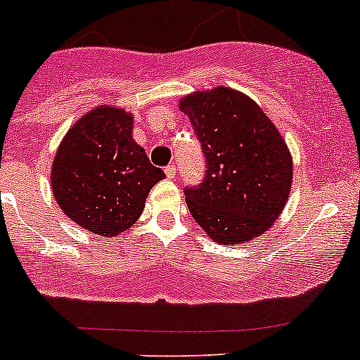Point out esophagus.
<instances>
[{
  "mask_svg": "<svg viewBox=\"0 0 360 360\" xmlns=\"http://www.w3.org/2000/svg\"><path fill=\"white\" fill-rule=\"evenodd\" d=\"M176 174H177V167L176 165H167L165 167V176L169 177V179L176 177Z\"/></svg>",
  "mask_w": 360,
  "mask_h": 360,
  "instance_id": "obj_1",
  "label": "esophagus"
}]
</instances>
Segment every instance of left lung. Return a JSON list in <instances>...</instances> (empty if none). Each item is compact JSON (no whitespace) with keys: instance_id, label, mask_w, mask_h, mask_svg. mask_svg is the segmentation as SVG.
<instances>
[{"instance_id":"8db88e82","label":"left lung","mask_w":360,"mask_h":360,"mask_svg":"<svg viewBox=\"0 0 360 360\" xmlns=\"http://www.w3.org/2000/svg\"><path fill=\"white\" fill-rule=\"evenodd\" d=\"M205 157L200 184L184 186L188 209L224 245L264 233L284 209L292 160L277 127L237 90L217 86L181 101Z\"/></svg>"}]
</instances>
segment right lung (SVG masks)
Wrapping results in <instances>:
<instances>
[{
  "label": "right lung",
  "mask_w": 360,
  "mask_h": 360,
  "mask_svg": "<svg viewBox=\"0 0 360 360\" xmlns=\"http://www.w3.org/2000/svg\"><path fill=\"white\" fill-rule=\"evenodd\" d=\"M132 139V116L116 108L86 112L57 150L52 190L69 219L101 237L132 226L151 188L163 179Z\"/></svg>",
  "instance_id": "1"
}]
</instances>
